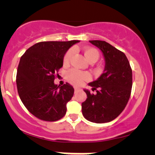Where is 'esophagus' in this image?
Wrapping results in <instances>:
<instances>
[{"label": "esophagus", "mask_w": 155, "mask_h": 155, "mask_svg": "<svg viewBox=\"0 0 155 155\" xmlns=\"http://www.w3.org/2000/svg\"><path fill=\"white\" fill-rule=\"evenodd\" d=\"M80 90V88L79 87H74V91H75V93H76L77 91H79Z\"/></svg>", "instance_id": "34e87169"}]
</instances>
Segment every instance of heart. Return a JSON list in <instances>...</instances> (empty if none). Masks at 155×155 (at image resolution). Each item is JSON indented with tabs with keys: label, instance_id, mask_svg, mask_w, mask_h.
Here are the masks:
<instances>
[{
	"label": "heart",
	"instance_id": "b5f03b06",
	"mask_svg": "<svg viewBox=\"0 0 155 155\" xmlns=\"http://www.w3.org/2000/svg\"><path fill=\"white\" fill-rule=\"evenodd\" d=\"M73 53H74V50L72 48L69 49L65 53L63 59L64 64L68 65L70 64ZM84 54L89 62H94V63L96 62L100 57L99 51L93 48H85L84 51ZM89 77L90 76H89L88 73L80 71L76 69H72V70H69L67 73V79H68V82L74 85H81L85 81L88 80Z\"/></svg>",
	"mask_w": 155,
	"mask_h": 155
}]
</instances>
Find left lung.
<instances>
[{"label":"left lung","mask_w":155,"mask_h":155,"mask_svg":"<svg viewBox=\"0 0 155 155\" xmlns=\"http://www.w3.org/2000/svg\"><path fill=\"white\" fill-rule=\"evenodd\" d=\"M89 42L101 50L106 65L97 80L88 84L97 93L94 94L84 90L87 99L82 104V115L91 122H109L116 118L127 104L133 85L132 69L124 52L106 41Z\"/></svg>","instance_id":"1"}]
</instances>
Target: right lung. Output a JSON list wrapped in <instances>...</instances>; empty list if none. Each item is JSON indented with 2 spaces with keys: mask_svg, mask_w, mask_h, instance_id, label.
Listing matches in <instances>:
<instances>
[{
  "mask_svg": "<svg viewBox=\"0 0 155 155\" xmlns=\"http://www.w3.org/2000/svg\"><path fill=\"white\" fill-rule=\"evenodd\" d=\"M79 42H40L21 57L16 74L17 90L25 107L36 118L55 121L66 114V104L73 97L74 89L68 83L58 86L54 80L63 67L65 53Z\"/></svg>",
  "mask_w": 155,
  "mask_h": 155,
  "instance_id": "right-lung-1",
  "label": "right lung"
}]
</instances>
